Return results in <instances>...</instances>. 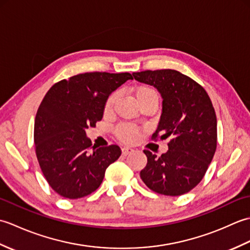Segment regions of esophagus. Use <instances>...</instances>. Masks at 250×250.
I'll use <instances>...</instances> for the list:
<instances>
[{
	"label": "esophagus",
	"instance_id": "1",
	"mask_svg": "<svg viewBox=\"0 0 250 250\" xmlns=\"http://www.w3.org/2000/svg\"><path fill=\"white\" fill-rule=\"evenodd\" d=\"M121 151H122V155H124V156H128L129 153L133 151V149H132V148H130V147H124L121 149Z\"/></svg>",
	"mask_w": 250,
	"mask_h": 250
}]
</instances>
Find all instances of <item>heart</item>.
<instances>
[{
    "label": "heart",
    "mask_w": 250,
    "mask_h": 250,
    "mask_svg": "<svg viewBox=\"0 0 250 250\" xmlns=\"http://www.w3.org/2000/svg\"><path fill=\"white\" fill-rule=\"evenodd\" d=\"M132 92L135 98V101L140 106L147 104V103H155L158 105L159 95L153 88L142 84V86H136L132 89ZM118 93L114 92L106 99L104 103V114H109L115 105ZM115 135L119 141L126 143V144H132L139 139V129L136 126L129 125V124H121L115 129Z\"/></svg>",
    "instance_id": "heart-1"
}]
</instances>
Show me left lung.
<instances>
[{"instance_id": "obj_1", "label": "left lung", "mask_w": 250, "mask_h": 250, "mask_svg": "<svg viewBox=\"0 0 250 250\" xmlns=\"http://www.w3.org/2000/svg\"><path fill=\"white\" fill-rule=\"evenodd\" d=\"M137 82L160 92L162 114L152 140L171 137L160 157L144 150L146 167L141 178L157 193L178 196L198 185L213 160L217 147V118L205 89L175 70L133 73Z\"/></svg>"}]
</instances>
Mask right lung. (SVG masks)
Returning a JSON list of instances; mask_svg holds the SVG:
<instances>
[{
	"label": "right lung",
	"instance_id": "right-lung-1",
	"mask_svg": "<svg viewBox=\"0 0 250 250\" xmlns=\"http://www.w3.org/2000/svg\"><path fill=\"white\" fill-rule=\"evenodd\" d=\"M130 73H83L55 83L37 109L34 144L44 176L58 194L79 199L97 190L109 164L121 155L119 146L97 148L86 129L103 118L109 94Z\"/></svg>",
	"mask_w": 250,
	"mask_h": 250
}]
</instances>
